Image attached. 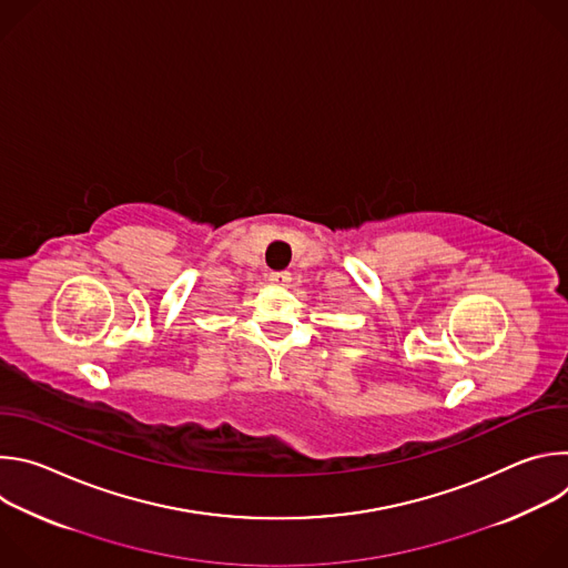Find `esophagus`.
<instances>
[{
	"label": "esophagus",
	"mask_w": 568,
	"mask_h": 568,
	"mask_svg": "<svg viewBox=\"0 0 568 568\" xmlns=\"http://www.w3.org/2000/svg\"><path fill=\"white\" fill-rule=\"evenodd\" d=\"M290 281H292V274H290V272H272V274H270V283L276 285V287H285Z\"/></svg>",
	"instance_id": "esophagus-1"
}]
</instances>
